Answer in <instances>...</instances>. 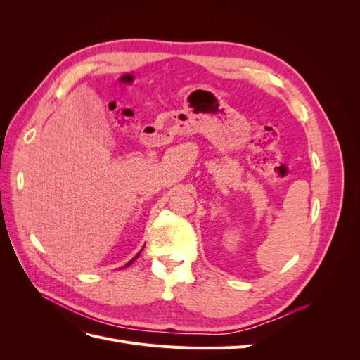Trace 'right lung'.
Returning <instances> with one entry per match:
<instances>
[{
	"instance_id": "right-lung-1",
	"label": "right lung",
	"mask_w": 360,
	"mask_h": 360,
	"mask_svg": "<svg viewBox=\"0 0 360 360\" xmlns=\"http://www.w3.org/2000/svg\"><path fill=\"white\" fill-rule=\"evenodd\" d=\"M139 254H141V252H139ZM139 254H138V255H136V257H135V258H134V259H132V261H129V263H127V264H126V266H130V264H132V263H134V261H135V259H136V258H138V257H139Z\"/></svg>"
}]
</instances>
